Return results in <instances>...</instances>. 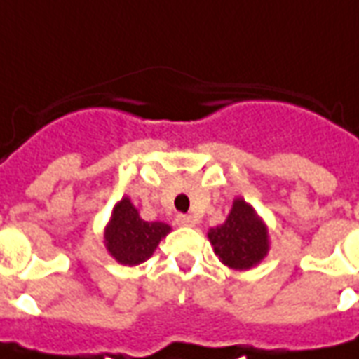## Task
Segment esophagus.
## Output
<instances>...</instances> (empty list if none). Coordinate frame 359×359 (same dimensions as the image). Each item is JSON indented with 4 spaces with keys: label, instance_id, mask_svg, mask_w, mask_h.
Listing matches in <instances>:
<instances>
[{
    "label": "esophagus",
    "instance_id": "esophagus-1",
    "mask_svg": "<svg viewBox=\"0 0 359 359\" xmlns=\"http://www.w3.org/2000/svg\"><path fill=\"white\" fill-rule=\"evenodd\" d=\"M175 220H177L179 226H194V224H196V220H194L190 215H177Z\"/></svg>",
    "mask_w": 359,
    "mask_h": 359
}]
</instances>
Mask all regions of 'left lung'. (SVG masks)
Masks as SVG:
<instances>
[{
	"label": "left lung",
	"instance_id": "obj_1",
	"mask_svg": "<svg viewBox=\"0 0 359 359\" xmlns=\"http://www.w3.org/2000/svg\"><path fill=\"white\" fill-rule=\"evenodd\" d=\"M209 239L216 256L231 269H250L267 254V229L243 199H235L228 220L210 229Z\"/></svg>",
	"mask_w": 359,
	"mask_h": 359
}]
</instances>
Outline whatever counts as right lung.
<instances>
[{
	"mask_svg": "<svg viewBox=\"0 0 359 359\" xmlns=\"http://www.w3.org/2000/svg\"><path fill=\"white\" fill-rule=\"evenodd\" d=\"M169 229L171 228L163 222H144L130 199L124 198L116 205L113 220L107 226V248L120 264H143L152 256L161 237H165Z\"/></svg>",
	"mask_w": 359,
	"mask_h": 359,
	"instance_id": "add662e5",
	"label": "right lung"
}]
</instances>
